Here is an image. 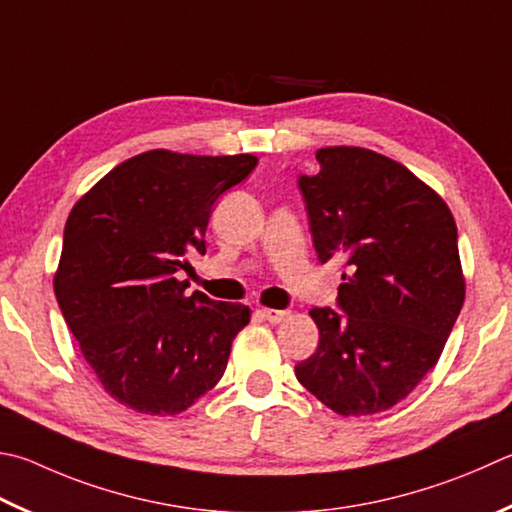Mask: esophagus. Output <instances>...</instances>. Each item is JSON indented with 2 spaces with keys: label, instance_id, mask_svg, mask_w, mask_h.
<instances>
[{
  "label": "esophagus",
  "instance_id": "obj_1",
  "mask_svg": "<svg viewBox=\"0 0 512 512\" xmlns=\"http://www.w3.org/2000/svg\"><path fill=\"white\" fill-rule=\"evenodd\" d=\"M288 315H291V311H286V309H262V318L268 320V322H273V324L284 322Z\"/></svg>",
  "mask_w": 512,
  "mask_h": 512
}]
</instances>
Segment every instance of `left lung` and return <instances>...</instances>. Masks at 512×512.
Listing matches in <instances>:
<instances>
[{
  "label": "left lung",
  "instance_id": "8db88e82",
  "mask_svg": "<svg viewBox=\"0 0 512 512\" xmlns=\"http://www.w3.org/2000/svg\"><path fill=\"white\" fill-rule=\"evenodd\" d=\"M300 176L313 246L342 262L338 306L309 311L320 345L295 365L309 392L340 416L385 412L441 358L466 300L457 224L405 165L365 147H322Z\"/></svg>",
  "mask_w": 512,
  "mask_h": 512
}]
</instances>
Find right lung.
I'll return each mask as SVG.
<instances>
[{"mask_svg":"<svg viewBox=\"0 0 512 512\" xmlns=\"http://www.w3.org/2000/svg\"><path fill=\"white\" fill-rule=\"evenodd\" d=\"M257 156L150 150L82 194L64 226L53 291L105 392L138 414L188 410L224 376L250 309L185 295L190 253H206L212 203Z\"/></svg>","mask_w":512,"mask_h":512,"instance_id":"obj_1","label":"right lung"}]
</instances>
